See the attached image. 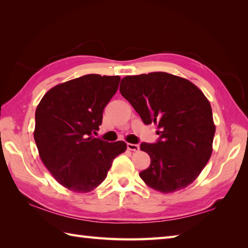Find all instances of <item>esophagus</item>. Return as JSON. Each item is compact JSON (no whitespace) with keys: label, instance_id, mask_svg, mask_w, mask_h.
<instances>
[{"label":"esophagus","instance_id":"34e87169","mask_svg":"<svg viewBox=\"0 0 248 248\" xmlns=\"http://www.w3.org/2000/svg\"><path fill=\"white\" fill-rule=\"evenodd\" d=\"M127 147H128V149L131 150V151H139L140 150V146L136 145V144H130V143H128Z\"/></svg>","mask_w":248,"mask_h":248}]
</instances>
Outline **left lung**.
Wrapping results in <instances>:
<instances>
[{"mask_svg":"<svg viewBox=\"0 0 248 248\" xmlns=\"http://www.w3.org/2000/svg\"><path fill=\"white\" fill-rule=\"evenodd\" d=\"M119 91L144 124L156 125L160 138L155 144H140L151 163L140 177L165 194L189 186L212 155L215 124L203 93L167 72L124 77Z\"/></svg>","mask_w":248,"mask_h":248,"instance_id":"obj_1","label":"left lung"}]
</instances>
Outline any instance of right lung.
<instances>
[{
  "mask_svg": "<svg viewBox=\"0 0 248 248\" xmlns=\"http://www.w3.org/2000/svg\"><path fill=\"white\" fill-rule=\"evenodd\" d=\"M119 76L86 75L46 92L35 113L34 140L45 166L62 186L88 193L108 176L124 141L93 138L103 109L118 89Z\"/></svg>",
  "mask_w": 248,
  "mask_h": 248,
  "instance_id": "obj_1",
  "label": "right lung"
}]
</instances>
